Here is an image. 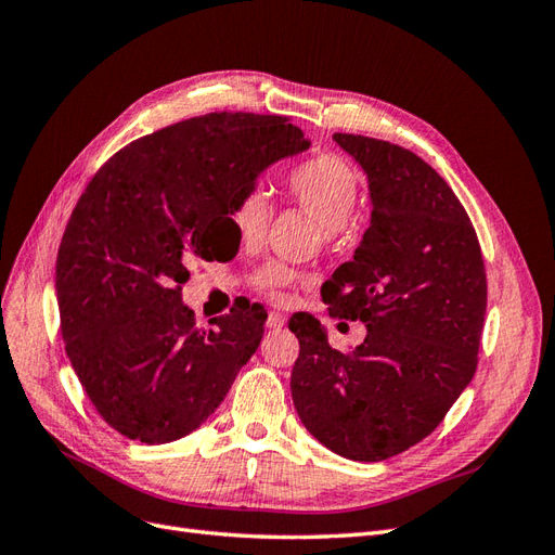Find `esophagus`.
<instances>
[{"mask_svg":"<svg viewBox=\"0 0 555 555\" xmlns=\"http://www.w3.org/2000/svg\"><path fill=\"white\" fill-rule=\"evenodd\" d=\"M284 324H287V317H284V314H280V312L268 314V322H266L268 328H282Z\"/></svg>","mask_w":555,"mask_h":555,"instance_id":"1","label":"esophagus"}]
</instances>
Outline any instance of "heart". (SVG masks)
<instances>
[{
	"mask_svg": "<svg viewBox=\"0 0 555 555\" xmlns=\"http://www.w3.org/2000/svg\"><path fill=\"white\" fill-rule=\"evenodd\" d=\"M284 192L294 204L314 217L326 236H333L349 222L357 208L359 176L340 155L322 153L292 166L284 176ZM229 222L241 243H261L268 222H271V206H268L266 194L259 190H243L229 208ZM251 282L268 298L284 300L294 284L308 282V275L273 259L251 273Z\"/></svg>",
	"mask_w": 555,
	"mask_h": 555,
	"instance_id": "1",
	"label": "heart"
}]
</instances>
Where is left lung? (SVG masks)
<instances>
[{
    "mask_svg": "<svg viewBox=\"0 0 555 555\" xmlns=\"http://www.w3.org/2000/svg\"><path fill=\"white\" fill-rule=\"evenodd\" d=\"M371 182V227L324 282L328 314L363 322L351 351L312 314H294L300 354L292 398L314 438L375 463L440 426L477 371L486 268L473 222L444 178L389 141L333 133Z\"/></svg>",
    "mask_w": 555,
    "mask_h": 555,
    "instance_id": "left-lung-1",
    "label": "left lung"
}]
</instances>
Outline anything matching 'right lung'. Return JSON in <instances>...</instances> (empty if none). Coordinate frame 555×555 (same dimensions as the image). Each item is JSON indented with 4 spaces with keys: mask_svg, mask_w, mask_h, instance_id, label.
I'll return each instance as SVG.
<instances>
[{
    "mask_svg": "<svg viewBox=\"0 0 555 555\" xmlns=\"http://www.w3.org/2000/svg\"><path fill=\"white\" fill-rule=\"evenodd\" d=\"M308 145L282 115L208 113L117 150L80 194L57 251L60 328L82 391L125 438L190 435L257 351L261 306L196 326L182 282L217 255L233 198Z\"/></svg>",
    "mask_w": 555,
    "mask_h": 555,
    "instance_id": "right-lung-1",
    "label": "right lung"
}]
</instances>
